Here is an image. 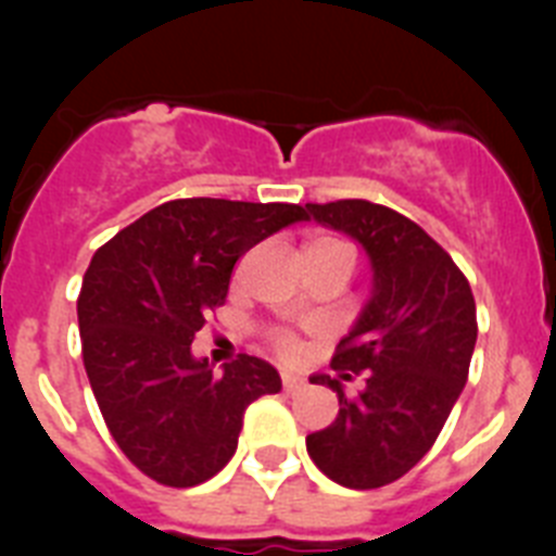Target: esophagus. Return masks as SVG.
<instances>
[{
  "label": "esophagus",
  "instance_id": "34e87169",
  "mask_svg": "<svg viewBox=\"0 0 556 556\" xmlns=\"http://www.w3.org/2000/svg\"><path fill=\"white\" fill-rule=\"evenodd\" d=\"M281 381H283V390L287 392H298L301 387H306V378L294 376V372H281Z\"/></svg>",
  "mask_w": 556,
  "mask_h": 556
}]
</instances>
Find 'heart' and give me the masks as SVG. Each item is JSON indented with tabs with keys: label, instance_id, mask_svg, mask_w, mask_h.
<instances>
[{
	"label": "heart",
	"instance_id": "obj_1",
	"mask_svg": "<svg viewBox=\"0 0 556 556\" xmlns=\"http://www.w3.org/2000/svg\"><path fill=\"white\" fill-rule=\"evenodd\" d=\"M312 248H345V244L331 242V239H317ZM269 339H273V348L281 353V356H292V353L298 351V339H294L289 331H275Z\"/></svg>",
	"mask_w": 556,
	"mask_h": 556
}]
</instances>
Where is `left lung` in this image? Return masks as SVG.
I'll use <instances>...</instances> for the list:
<instances>
[{"label":"left lung","mask_w":556,"mask_h":556,"mask_svg":"<svg viewBox=\"0 0 556 556\" xmlns=\"http://www.w3.org/2000/svg\"><path fill=\"white\" fill-rule=\"evenodd\" d=\"M306 211L362 244L372 269L370 298L331 358L343 380L365 371L366 387L345 396L343 380L312 376L337 392L339 415L306 437V448L342 488H384L429 454L468 381L473 292L454 258L387 205L337 200Z\"/></svg>","instance_id":"1"}]
</instances>
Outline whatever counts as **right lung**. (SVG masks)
<instances>
[{"instance_id": "right-lung-1", "label": "right lung", "mask_w": 556, "mask_h": 556, "mask_svg": "<svg viewBox=\"0 0 556 556\" xmlns=\"http://www.w3.org/2000/svg\"><path fill=\"white\" fill-rule=\"evenodd\" d=\"M308 211L292 203L169 200L91 258L77 298L83 365L108 431L127 459L169 488H194L233 456L244 409L281 392L258 356L214 372L191 353L223 306L233 264Z\"/></svg>"}]
</instances>
